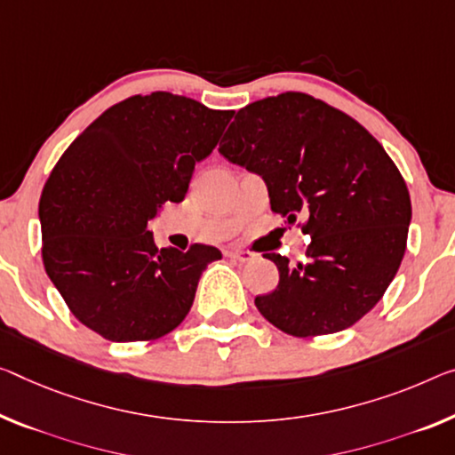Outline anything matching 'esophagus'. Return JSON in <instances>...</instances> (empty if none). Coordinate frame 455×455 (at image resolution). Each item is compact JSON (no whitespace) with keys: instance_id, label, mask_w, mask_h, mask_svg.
<instances>
[{"instance_id":"obj_1","label":"esophagus","mask_w":455,"mask_h":455,"mask_svg":"<svg viewBox=\"0 0 455 455\" xmlns=\"http://www.w3.org/2000/svg\"><path fill=\"white\" fill-rule=\"evenodd\" d=\"M226 254L229 258H234V260H237V262H250L251 258H254V254H251L250 250H228Z\"/></svg>"}]
</instances>
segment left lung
Masks as SVG:
<instances>
[{"mask_svg":"<svg viewBox=\"0 0 455 455\" xmlns=\"http://www.w3.org/2000/svg\"><path fill=\"white\" fill-rule=\"evenodd\" d=\"M260 174L270 209L311 235L307 262L267 254L278 286L256 297L278 330L311 338L352 327L382 299L407 248L411 197L379 140L344 111L286 91L237 111L220 144Z\"/></svg>","mask_w":455,"mask_h":455,"instance_id":"1","label":"left lung"}]
</instances>
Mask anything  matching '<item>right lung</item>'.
<instances>
[{
	"instance_id": "add662e5",
	"label": "right lung",
	"mask_w": 455,
	"mask_h": 455,
	"mask_svg": "<svg viewBox=\"0 0 455 455\" xmlns=\"http://www.w3.org/2000/svg\"><path fill=\"white\" fill-rule=\"evenodd\" d=\"M234 111L156 91L97 117L40 195L42 262L73 315L109 341H148L191 309L213 246L158 250L148 221L180 204Z\"/></svg>"
}]
</instances>
